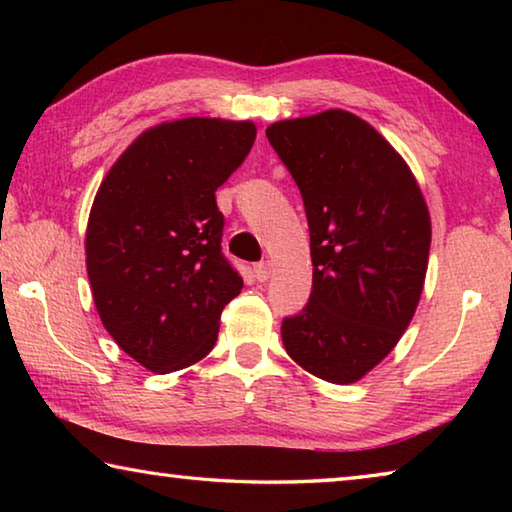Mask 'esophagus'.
Instances as JSON below:
<instances>
[{
	"mask_svg": "<svg viewBox=\"0 0 512 512\" xmlns=\"http://www.w3.org/2000/svg\"><path fill=\"white\" fill-rule=\"evenodd\" d=\"M253 271H255V277H257L259 282H266L268 277H271V264H268V262H259V264H255Z\"/></svg>",
	"mask_w": 512,
	"mask_h": 512,
	"instance_id": "obj_1",
	"label": "esophagus"
}]
</instances>
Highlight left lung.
Masks as SVG:
<instances>
[{
	"instance_id": "left-lung-1",
	"label": "left lung",
	"mask_w": 512,
	"mask_h": 512,
	"mask_svg": "<svg viewBox=\"0 0 512 512\" xmlns=\"http://www.w3.org/2000/svg\"><path fill=\"white\" fill-rule=\"evenodd\" d=\"M266 137L296 180L309 223L314 284L282 320L289 357L352 384L391 352L418 307L431 221L402 155L345 110L277 121Z\"/></svg>"
}]
</instances>
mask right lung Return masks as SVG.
Wrapping results in <instances>:
<instances>
[{
  "label": "right lung",
  "instance_id": "add662e5",
  "mask_svg": "<svg viewBox=\"0 0 512 512\" xmlns=\"http://www.w3.org/2000/svg\"><path fill=\"white\" fill-rule=\"evenodd\" d=\"M253 121L187 117L142 133L92 203L85 264L103 327L151 372L214 348L244 280L221 250L214 192L253 149Z\"/></svg>",
  "mask_w": 512,
  "mask_h": 512
}]
</instances>
